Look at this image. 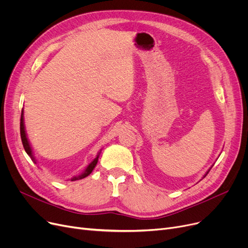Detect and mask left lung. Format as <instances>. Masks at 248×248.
Segmentation results:
<instances>
[{
  "label": "left lung",
  "instance_id": "obj_1",
  "mask_svg": "<svg viewBox=\"0 0 248 248\" xmlns=\"http://www.w3.org/2000/svg\"><path fill=\"white\" fill-rule=\"evenodd\" d=\"M208 172H209V171H208ZM208 172H207V173H206V175H207V174H208ZM206 175H205V176H204V177H206Z\"/></svg>",
  "mask_w": 248,
  "mask_h": 248
}]
</instances>
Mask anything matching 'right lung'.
I'll return each mask as SVG.
<instances>
[{"label":"right lung","instance_id":"add662e5","mask_svg":"<svg viewBox=\"0 0 248 248\" xmlns=\"http://www.w3.org/2000/svg\"><path fill=\"white\" fill-rule=\"evenodd\" d=\"M20 134H21V140H22V144H23V147L26 151V153H27L29 155V157L31 158V160L36 164V160L34 158L33 155V153H32V149L30 147V144L28 141V139H27V136H26V132H25V125H24V116H23V110H22V114H21V123H20ZM100 154V153H99ZM99 154L96 155V158L91 162L87 168L85 169V171L77 177H73L71 179V181H76V180H80V179H83L85 177H87L89 174H91V172L93 171V169L95 168L96 164H97V161H98V157H99Z\"/></svg>","mask_w":248,"mask_h":248}]
</instances>
